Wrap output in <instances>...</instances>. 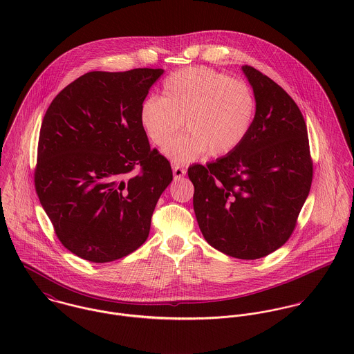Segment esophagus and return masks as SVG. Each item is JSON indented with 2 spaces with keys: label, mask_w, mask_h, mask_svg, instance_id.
<instances>
[{
  "label": "esophagus",
  "mask_w": 354,
  "mask_h": 354,
  "mask_svg": "<svg viewBox=\"0 0 354 354\" xmlns=\"http://www.w3.org/2000/svg\"><path fill=\"white\" fill-rule=\"evenodd\" d=\"M173 174H174V178H181L187 174V169L178 163H173Z\"/></svg>",
  "instance_id": "1"
}]
</instances>
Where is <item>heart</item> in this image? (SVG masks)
<instances>
[{
    "label": "heart",
    "instance_id": "heart-1",
    "mask_svg": "<svg viewBox=\"0 0 354 354\" xmlns=\"http://www.w3.org/2000/svg\"><path fill=\"white\" fill-rule=\"evenodd\" d=\"M256 114L248 83L204 68H185L170 75L162 98L151 97L140 107V122L149 139L165 147L183 125L187 132L174 139L165 153L178 163L195 160L208 151L223 156L247 139Z\"/></svg>",
    "mask_w": 354,
    "mask_h": 354
}]
</instances>
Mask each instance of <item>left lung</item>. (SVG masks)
I'll use <instances>...</instances> for the list:
<instances>
[{
	"instance_id": "8db88e82",
	"label": "left lung",
	"mask_w": 354,
	"mask_h": 354,
	"mask_svg": "<svg viewBox=\"0 0 354 354\" xmlns=\"http://www.w3.org/2000/svg\"><path fill=\"white\" fill-rule=\"evenodd\" d=\"M243 71L256 100L252 128L234 151L188 169L207 243L237 259H260L292 236L310 189L313 162L303 114L274 80Z\"/></svg>"
}]
</instances>
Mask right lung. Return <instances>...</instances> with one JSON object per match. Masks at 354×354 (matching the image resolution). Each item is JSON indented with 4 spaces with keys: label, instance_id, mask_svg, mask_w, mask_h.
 Instances as JSON below:
<instances>
[{
    "label": "right lung",
    "instance_id": "add662e5",
    "mask_svg": "<svg viewBox=\"0 0 354 354\" xmlns=\"http://www.w3.org/2000/svg\"><path fill=\"white\" fill-rule=\"evenodd\" d=\"M162 73L88 72L44 117L35 191L61 244L84 260L107 263L136 251L173 180L170 162L150 149L140 122V107Z\"/></svg>",
    "mask_w": 354,
    "mask_h": 354
}]
</instances>
